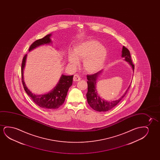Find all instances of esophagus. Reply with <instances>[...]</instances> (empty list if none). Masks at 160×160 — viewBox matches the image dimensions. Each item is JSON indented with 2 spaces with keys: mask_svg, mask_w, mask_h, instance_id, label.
Segmentation results:
<instances>
[{
  "mask_svg": "<svg viewBox=\"0 0 160 160\" xmlns=\"http://www.w3.org/2000/svg\"><path fill=\"white\" fill-rule=\"evenodd\" d=\"M80 80H81V78H80V77L79 75H74V78H73V80H74V81H75V82H76V81H80Z\"/></svg>",
  "mask_w": 160,
  "mask_h": 160,
  "instance_id": "esophagus-1",
  "label": "esophagus"
}]
</instances>
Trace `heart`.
Listing matches in <instances>:
<instances>
[{
    "label": "heart",
    "mask_w": 160,
    "mask_h": 160,
    "mask_svg": "<svg viewBox=\"0 0 160 160\" xmlns=\"http://www.w3.org/2000/svg\"><path fill=\"white\" fill-rule=\"evenodd\" d=\"M107 57V50L99 42L89 40L75 46L74 52L69 53L68 58L73 66L78 64V60L83 61V69L86 72L94 73L103 68Z\"/></svg>",
    "instance_id": "obj_1"
}]
</instances>
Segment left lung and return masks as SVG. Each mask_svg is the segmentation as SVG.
I'll return each instance as SVG.
<instances>
[{
	"instance_id": "left-lung-1",
	"label": "left lung",
	"mask_w": 160,
	"mask_h": 160,
	"mask_svg": "<svg viewBox=\"0 0 160 160\" xmlns=\"http://www.w3.org/2000/svg\"><path fill=\"white\" fill-rule=\"evenodd\" d=\"M121 57L124 58L125 61L127 62L129 65L131 66L132 69L133 70V72H134V66L132 61L129 51L124 46H123L122 50ZM102 72L103 70H101L94 74L87 75V79L88 80V81H87L88 91V93H86V98L88 103L93 109L97 112H107L115 107L117 104H118V103L125 96L130 87L129 85L126 92L124 93V94L118 99L112 101H107L102 98L101 96H99L96 89L97 80Z\"/></svg>"
}]
</instances>
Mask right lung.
<instances>
[{
	"label": "right lung",
	"instance_id": "obj_1",
	"mask_svg": "<svg viewBox=\"0 0 160 160\" xmlns=\"http://www.w3.org/2000/svg\"><path fill=\"white\" fill-rule=\"evenodd\" d=\"M52 34H49L45 37L37 40L31 45L29 48V51L33 50L38 47L44 45H50L52 42L50 37ZM27 55L24 56L22 60L21 66V76L23 86L24 90L29 96L39 107L46 109H56L61 107L65 101L68 90L72 85V78L74 75H62L59 81L55 88L48 92L45 93H35L29 90L25 84L23 78L24 70Z\"/></svg>",
	"mask_w": 160,
	"mask_h": 160
}]
</instances>
